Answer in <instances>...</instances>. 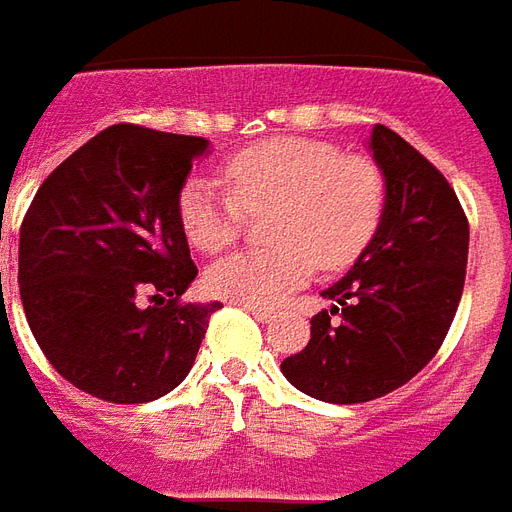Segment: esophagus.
<instances>
[{
  "label": "esophagus",
  "instance_id": "34e87169",
  "mask_svg": "<svg viewBox=\"0 0 512 512\" xmlns=\"http://www.w3.org/2000/svg\"><path fill=\"white\" fill-rule=\"evenodd\" d=\"M242 306H245V311H250V314H253V317H256V320H259V322H270V320H273L275 311H270V308L248 306V303H242Z\"/></svg>",
  "mask_w": 512,
  "mask_h": 512
}]
</instances>
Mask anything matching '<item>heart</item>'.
Returning a JSON list of instances; mask_svg holds the SVG:
<instances>
[{"label": "heart", "mask_w": 512, "mask_h": 512, "mask_svg": "<svg viewBox=\"0 0 512 512\" xmlns=\"http://www.w3.org/2000/svg\"><path fill=\"white\" fill-rule=\"evenodd\" d=\"M226 191L192 176L179 192L184 234L204 253L239 237L245 212L275 206V245L239 250L209 267L206 289L231 303L275 306L314 275L317 264L339 270L375 237L386 204V181L366 157L308 137H275L237 151L223 168Z\"/></svg>", "instance_id": "b5f03b06"}]
</instances>
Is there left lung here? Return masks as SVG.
<instances>
[{
	"label": "left lung",
	"mask_w": 512,
	"mask_h": 512,
	"mask_svg": "<svg viewBox=\"0 0 512 512\" xmlns=\"http://www.w3.org/2000/svg\"><path fill=\"white\" fill-rule=\"evenodd\" d=\"M369 151L386 179L378 231L322 292L333 306L311 317L306 347L281 364L295 389L336 405L378 400L430 364L455 320L469 259V220L441 170L380 123Z\"/></svg>",
	"instance_id": "8db88e82"
}]
</instances>
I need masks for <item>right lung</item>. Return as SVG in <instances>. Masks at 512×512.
Here are the masks:
<instances>
[{"instance_id":"1","label":"right lung","mask_w":512,"mask_h":512,"mask_svg":"<svg viewBox=\"0 0 512 512\" xmlns=\"http://www.w3.org/2000/svg\"><path fill=\"white\" fill-rule=\"evenodd\" d=\"M209 140L115 123L60 162L18 239L35 342L68 383L104 402L165 397L195 364L220 303H184L198 267L179 192Z\"/></svg>"}]
</instances>
